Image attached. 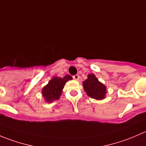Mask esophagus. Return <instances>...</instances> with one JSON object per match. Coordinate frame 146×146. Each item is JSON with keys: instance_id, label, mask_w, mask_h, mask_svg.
I'll list each match as a JSON object with an SVG mask.
<instances>
[{"instance_id": "34e87169", "label": "esophagus", "mask_w": 146, "mask_h": 146, "mask_svg": "<svg viewBox=\"0 0 146 146\" xmlns=\"http://www.w3.org/2000/svg\"><path fill=\"white\" fill-rule=\"evenodd\" d=\"M73 79H75V80H78L79 78H80V76H79V75H75V76H73Z\"/></svg>"}]
</instances>
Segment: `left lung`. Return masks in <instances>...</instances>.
Wrapping results in <instances>:
<instances>
[{"label":"left lung","mask_w":146,"mask_h":146,"mask_svg":"<svg viewBox=\"0 0 146 146\" xmlns=\"http://www.w3.org/2000/svg\"><path fill=\"white\" fill-rule=\"evenodd\" d=\"M82 85L87 95L98 100H102L106 98L107 87L98 80L93 73L88 75V78L82 82Z\"/></svg>","instance_id":"1"}]
</instances>
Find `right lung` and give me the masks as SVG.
Listing matches in <instances>:
<instances>
[{
  "instance_id": "right-lung-1",
  "label": "right lung",
  "mask_w": 146,
  "mask_h": 146,
  "mask_svg": "<svg viewBox=\"0 0 146 146\" xmlns=\"http://www.w3.org/2000/svg\"><path fill=\"white\" fill-rule=\"evenodd\" d=\"M73 79L70 75H66L64 78L58 76L53 77L42 90V95L46 102L51 103L59 100L66 82Z\"/></svg>"
}]
</instances>
